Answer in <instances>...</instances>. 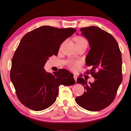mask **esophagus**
I'll use <instances>...</instances> for the list:
<instances>
[{"instance_id": "esophagus-1", "label": "esophagus", "mask_w": 131, "mask_h": 131, "mask_svg": "<svg viewBox=\"0 0 131 131\" xmlns=\"http://www.w3.org/2000/svg\"><path fill=\"white\" fill-rule=\"evenodd\" d=\"M74 79H75V82H77V78H78V77H77V76H76L75 75H74Z\"/></svg>"}]
</instances>
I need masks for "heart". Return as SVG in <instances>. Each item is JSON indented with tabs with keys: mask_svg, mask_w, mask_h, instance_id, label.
<instances>
[{
	"mask_svg": "<svg viewBox=\"0 0 131 131\" xmlns=\"http://www.w3.org/2000/svg\"><path fill=\"white\" fill-rule=\"evenodd\" d=\"M87 42V41L84 38L82 37H78L76 39V44L77 43H82ZM80 65V63L78 61H69L68 65L69 68L71 69H75L79 67Z\"/></svg>",
	"mask_w": 131,
	"mask_h": 131,
	"instance_id": "1",
	"label": "heart"
}]
</instances>
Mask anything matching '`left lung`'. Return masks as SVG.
I'll return each mask as SVG.
<instances>
[{
    "instance_id": "left-lung-1",
    "label": "left lung",
    "mask_w": 131,
    "mask_h": 131,
    "mask_svg": "<svg viewBox=\"0 0 131 131\" xmlns=\"http://www.w3.org/2000/svg\"><path fill=\"white\" fill-rule=\"evenodd\" d=\"M80 30L91 48L85 62L92 69L87 73L95 80L88 83L83 78L77 79V83L83 85L85 91L76 97L75 101L85 110L97 112L112 104L122 82L121 52L115 39L99 27H83Z\"/></svg>"
}]
</instances>
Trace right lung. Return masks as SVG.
<instances>
[{
  "label": "right lung",
  "instance_id": "obj_1",
  "mask_svg": "<svg viewBox=\"0 0 131 131\" xmlns=\"http://www.w3.org/2000/svg\"><path fill=\"white\" fill-rule=\"evenodd\" d=\"M76 31L71 27L43 26L22 38L12 60L10 77L24 106L35 111L46 109L56 101L60 85L75 84L73 74L66 69L52 74L44 67L48 58L57 56L61 44Z\"/></svg>",
  "mask_w": 131,
  "mask_h": 131
}]
</instances>
